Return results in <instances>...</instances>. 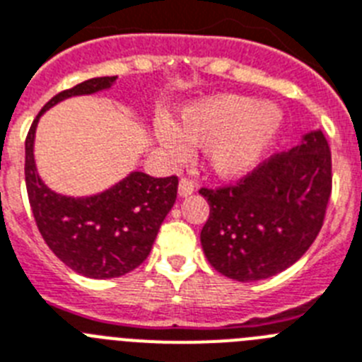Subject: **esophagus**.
I'll use <instances>...</instances> for the list:
<instances>
[{"mask_svg": "<svg viewBox=\"0 0 362 362\" xmlns=\"http://www.w3.org/2000/svg\"><path fill=\"white\" fill-rule=\"evenodd\" d=\"M193 191H195V182L189 180V178H182L180 184H178V195L189 197Z\"/></svg>", "mask_w": 362, "mask_h": 362, "instance_id": "1", "label": "esophagus"}]
</instances>
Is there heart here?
Instances as JSON below:
<instances>
[{"mask_svg": "<svg viewBox=\"0 0 362 362\" xmlns=\"http://www.w3.org/2000/svg\"><path fill=\"white\" fill-rule=\"evenodd\" d=\"M284 123L272 103L247 95H215L182 108L178 127L160 123L158 136L171 153H187L189 145L206 147V162L217 176L232 178L252 171L265 156Z\"/></svg>", "mask_w": 362, "mask_h": 362, "instance_id": "obj_1", "label": "heart"}]
</instances>
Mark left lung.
I'll list each match as a JSON object with an SVG mask.
<instances>
[{
  "label": "left lung",
  "mask_w": 362,
  "mask_h": 362,
  "mask_svg": "<svg viewBox=\"0 0 362 362\" xmlns=\"http://www.w3.org/2000/svg\"><path fill=\"white\" fill-rule=\"evenodd\" d=\"M209 217L200 243L226 278L257 281L279 274L308 252L331 195V153L322 130L303 134L235 186L200 189Z\"/></svg>",
  "instance_id": "8db88e82"
}]
</instances>
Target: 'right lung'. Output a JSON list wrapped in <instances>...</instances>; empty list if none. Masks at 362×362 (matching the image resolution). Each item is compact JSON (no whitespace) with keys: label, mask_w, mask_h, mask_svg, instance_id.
<instances>
[{"label":"right lung","mask_w":362,"mask_h":362,"mask_svg":"<svg viewBox=\"0 0 362 362\" xmlns=\"http://www.w3.org/2000/svg\"><path fill=\"white\" fill-rule=\"evenodd\" d=\"M117 77H95L57 93L33 121L25 139V184L36 226L47 247L78 274L119 278L147 259L163 218L176 200L178 178L132 171L115 186L90 197H68L45 186L35 163L40 115L75 95L108 90Z\"/></svg>","instance_id":"add662e5"}]
</instances>
